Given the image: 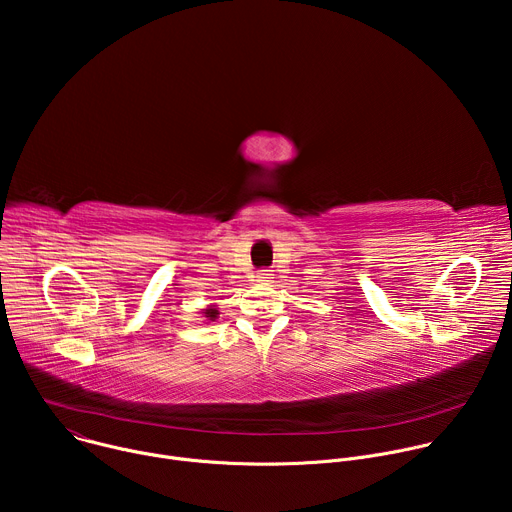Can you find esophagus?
Masks as SVG:
<instances>
[{"label": "esophagus", "mask_w": 512, "mask_h": 512, "mask_svg": "<svg viewBox=\"0 0 512 512\" xmlns=\"http://www.w3.org/2000/svg\"><path fill=\"white\" fill-rule=\"evenodd\" d=\"M255 281H261V283L271 281V273H269L267 269H261V271H257V273H255Z\"/></svg>", "instance_id": "1"}]
</instances>
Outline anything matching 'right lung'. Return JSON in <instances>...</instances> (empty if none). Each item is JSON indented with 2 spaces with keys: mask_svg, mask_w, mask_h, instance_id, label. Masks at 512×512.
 <instances>
[{
  "mask_svg": "<svg viewBox=\"0 0 512 512\" xmlns=\"http://www.w3.org/2000/svg\"><path fill=\"white\" fill-rule=\"evenodd\" d=\"M202 316H204V320H206V322H214V320L218 318V308L208 306L206 310H202Z\"/></svg>",
  "mask_w": 512,
  "mask_h": 512,
  "instance_id": "obj_1",
  "label": "right lung"
}]
</instances>
